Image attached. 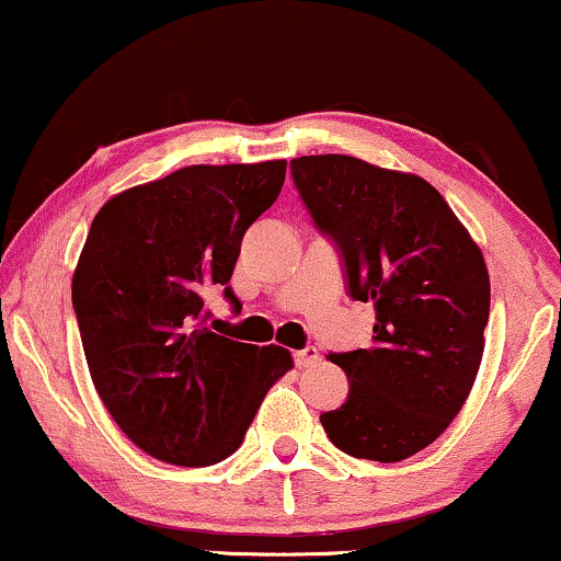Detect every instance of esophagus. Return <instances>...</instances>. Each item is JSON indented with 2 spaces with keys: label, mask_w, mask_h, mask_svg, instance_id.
Here are the masks:
<instances>
[{
  "label": "esophagus",
  "mask_w": 561,
  "mask_h": 561,
  "mask_svg": "<svg viewBox=\"0 0 561 561\" xmlns=\"http://www.w3.org/2000/svg\"><path fill=\"white\" fill-rule=\"evenodd\" d=\"M317 360H320V353H317V347H305V350H297L295 353V365L297 367H312L317 365Z\"/></svg>",
  "instance_id": "esophagus-1"
}]
</instances>
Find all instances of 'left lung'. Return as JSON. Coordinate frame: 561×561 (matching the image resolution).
Wrapping results in <instances>:
<instances>
[{"mask_svg": "<svg viewBox=\"0 0 561 561\" xmlns=\"http://www.w3.org/2000/svg\"><path fill=\"white\" fill-rule=\"evenodd\" d=\"M289 165L314 227L340 249L347 295L375 305L370 347L330 355L350 396L320 415L322 428L347 456L403 461L448 428L473 388L491 302L486 262L421 175L337 153Z\"/></svg>", "mask_w": 561, "mask_h": 561, "instance_id": "obj_1", "label": "left lung"}]
</instances>
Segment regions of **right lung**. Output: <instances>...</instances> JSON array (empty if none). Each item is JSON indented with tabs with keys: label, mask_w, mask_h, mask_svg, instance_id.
<instances>
[{
	"label": "right lung",
	"mask_w": 561,
	"mask_h": 561,
	"mask_svg": "<svg viewBox=\"0 0 561 561\" xmlns=\"http://www.w3.org/2000/svg\"><path fill=\"white\" fill-rule=\"evenodd\" d=\"M287 161L186 165L100 208L72 277L90 378L140 450L211 466L241 446L274 382L279 345L208 328L204 295L229 287L247 229L277 201Z\"/></svg>",
	"instance_id": "obj_1"
}]
</instances>
